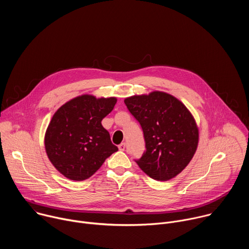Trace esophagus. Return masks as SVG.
<instances>
[{"label":"esophagus","instance_id":"obj_1","mask_svg":"<svg viewBox=\"0 0 249 249\" xmlns=\"http://www.w3.org/2000/svg\"><path fill=\"white\" fill-rule=\"evenodd\" d=\"M118 149H119L120 151H125V149H126V144H125V143H121V144L118 146Z\"/></svg>","mask_w":249,"mask_h":249}]
</instances>
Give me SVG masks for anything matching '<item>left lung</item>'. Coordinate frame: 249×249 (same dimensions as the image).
Instances as JSON below:
<instances>
[{"instance_id":"obj_1","label":"left lung","mask_w":249,"mask_h":249,"mask_svg":"<svg viewBox=\"0 0 249 249\" xmlns=\"http://www.w3.org/2000/svg\"><path fill=\"white\" fill-rule=\"evenodd\" d=\"M144 132L146 152L136 162L151 178L169 180L194 157L199 129L186 106L173 95L155 90L124 99Z\"/></svg>"}]
</instances>
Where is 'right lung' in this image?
<instances>
[{
	"mask_svg": "<svg viewBox=\"0 0 249 249\" xmlns=\"http://www.w3.org/2000/svg\"><path fill=\"white\" fill-rule=\"evenodd\" d=\"M117 102L116 97L83 94L67 101L54 113L44 145L53 166L68 179H88L118 148L101 125Z\"/></svg>",
	"mask_w": 249,
	"mask_h": 249,
	"instance_id": "obj_1",
	"label": "right lung"
}]
</instances>
